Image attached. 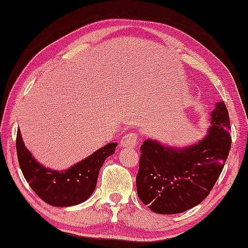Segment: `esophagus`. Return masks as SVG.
Here are the masks:
<instances>
[{"mask_svg": "<svg viewBox=\"0 0 248 248\" xmlns=\"http://www.w3.org/2000/svg\"><path fill=\"white\" fill-rule=\"evenodd\" d=\"M137 142H138L137 134L128 133L122 140V146L125 148H134L135 146H137Z\"/></svg>", "mask_w": 248, "mask_h": 248, "instance_id": "esophagus-1", "label": "esophagus"}]
</instances>
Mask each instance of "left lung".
Instances as JSON below:
<instances>
[{
	"instance_id": "obj_1",
	"label": "left lung",
	"mask_w": 248,
	"mask_h": 248,
	"mask_svg": "<svg viewBox=\"0 0 248 248\" xmlns=\"http://www.w3.org/2000/svg\"><path fill=\"white\" fill-rule=\"evenodd\" d=\"M208 133L184 148L147 140L140 146L136 175L138 198L152 211L175 215L199 205L220 176L232 146L230 122L224 101L210 115Z\"/></svg>"
}]
</instances>
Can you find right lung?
<instances>
[{"instance_id":"1","label":"right lung","mask_w":248,"mask_h":248,"mask_svg":"<svg viewBox=\"0 0 248 248\" xmlns=\"http://www.w3.org/2000/svg\"><path fill=\"white\" fill-rule=\"evenodd\" d=\"M16 146L22 173L38 197L51 206L68 207L83 203L94 192L101 166L114 154L117 143H108L70 169L61 171L38 163L26 149L19 129Z\"/></svg>"}]
</instances>
